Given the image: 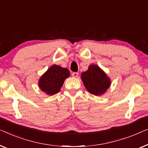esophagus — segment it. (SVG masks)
<instances>
[{"label": "esophagus", "mask_w": 148, "mask_h": 148, "mask_svg": "<svg viewBox=\"0 0 148 148\" xmlns=\"http://www.w3.org/2000/svg\"><path fill=\"white\" fill-rule=\"evenodd\" d=\"M72 76L74 77V78H77L78 76V72H73V73L72 74Z\"/></svg>", "instance_id": "esophagus-1"}]
</instances>
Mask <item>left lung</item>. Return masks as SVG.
<instances>
[{
    "instance_id": "8db88e82",
    "label": "left lung",
    "mask_w": 148,
    "mask_h": 148,
    "mask_svg": "<svg viewBox=\"0 0 148 148\" xmlns=\"http://www.w3.org/2000/svg\"><path fill=\"white\" fill-rule=\"evenodd\" d=\"M85 88L90 94L100 96L104 94L111 85V80L99 66L92 64L87 71L81 74Z\"/></svg>"
}]
</instances>
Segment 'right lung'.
Masks as SVG:
<instances>
[{"label":"right lung","instance_id":"right-lung-1","mask_svg":"<svg viewBox=\"0 0 148 148\" xmlns=\"http://www.w3.org/2000/svg\"><path fill=\"white\" fill-rule=\"evenodd\" d=\"M70 74L67 68L57 65L51 66L41 76L39 80V87L47 95H55L60 92L64 80L70 76Z\"/></svg>","mask_w":148,"mask_h":148}]
</instances>
